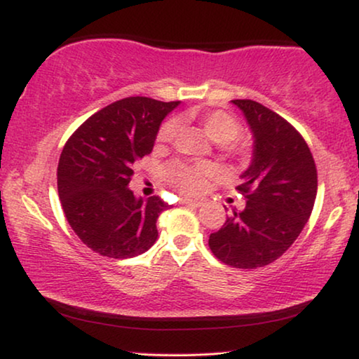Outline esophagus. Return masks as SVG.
I'll use <instances>...</instances> for the list:
<instances>
[{
	"mask_svg": "<svg viewBox=\"0 0 359 359\" xmlns=\"http://www.w3.org/2000/svg\"><path fill=\"white\" fill-rule=\"evenodd\" d=\"M182 205H185V206H191V208H200L201 205V201H196V200H184L182 201Z\"/></svg>",
	"mask_w": 359,
	"mask_h": 359,
	"instance_id": "esophagus-1",
	"label": "esophagus"
}]
</instances>
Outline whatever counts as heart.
Masks as SVG:
<instances>
[{"mask_svg": "<svg viewBox=\"0 0 359 359\" xmlns=\"http://www.w3.org/2000/svg\"><path fill=\"white\" fill-rule=\"evenodd\" d=\"M189 118L200 122L206 135L216 141V148L228 163H242L252 153L250 143L241 138V122L234 115L226 110H211V112H198L191 110ZM177 123L175 120H168L159 127L158 141L169 143L175 136ZM164 182L184 196L201 195L208 187V180L215 177L213 165L205 163H189V161H172L163 170Z\"/></svg>", "mask_w": 359, "mask_h": 359, "instance_id": "b5f03b06", "label": "heart"}]
</instances>
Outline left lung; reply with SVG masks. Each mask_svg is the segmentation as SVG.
Listing matches in <instances>:
<instances>
[{"mask_svg": "<svg viewBox=\"0 0 359 359\" xmlns=\"http://www.w3.org/2000/svg\"><path fill=\"white\" fill-rule=\"evenodd\" d=\"M232 104L254 133V159L236 189L244 210H232L208 245L223 264L252 270L280 259L301 234L314 208L317 169L302 135L281 115L250 99Z\"/></svg>", "mask_w": 359, "mask_h": 359, "instance_id": "1", "label": "left lung"}]
</instances>
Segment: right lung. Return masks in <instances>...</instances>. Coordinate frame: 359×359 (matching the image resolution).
Returning a JSON list of instances; mask_svg holds the SVG:
<instances>
[{
    "label": "right lung",
    "mask_w": 359,
    "mask_h": 359,
    "mask_svg": "<svg viewBox=\"0 0 359 359\" xmlns=\"http://www.w3.org/2000/svg\"><path fill=\"white\" fill-rule=\"evenodd\" d=\"M179 105L125 97L86 120L69 136L58 163L63 213L83 244L109 259L144 254L158 239L156 221L169 203L136 198L133 165L153 151L159 125Z\"/></svg>",
    "instance_id": "1"
}]
</instances>
